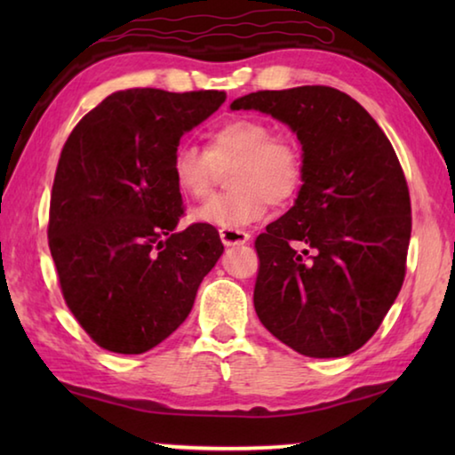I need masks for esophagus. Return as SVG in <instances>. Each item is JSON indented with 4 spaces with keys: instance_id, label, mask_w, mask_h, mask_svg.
Segmentation results:
<instances>
[{
    "instance_id": "obj_1",
    "label": "esophagus",
    "mask_w": 455,
    "mask_h": 455,
    "mask_svg": "<svg viewBox=\"0 0 455 455\" xmlns=\"http://www.w3.org/2000/svg\"><path fill=\"white\" fill-rule=\"evenodd\" d=\"M220 241L225 246H238L251 241V235L244 230H220Z\"/></svg>"
}]
</instances>
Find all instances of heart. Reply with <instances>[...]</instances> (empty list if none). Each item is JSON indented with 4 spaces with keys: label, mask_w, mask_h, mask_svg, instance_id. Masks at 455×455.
I'll list each match as a JSON object with an SVG mask.
<instances>
[{
    "label": "heart",
    "mask_w": 455,
    "mask_h": 455,
    "mask_svg": "<svg viewBox=\"0 0 455 455\" xmlns=\"http://www.w3.org/2000/svg\"><path fill=\"white\" fill-rule=\"evenodd\" d=\"M228 171V187L190 212L196 225L241 230L259 220L268 203L283 204L295 196L303 180V156L287 136H275L257 118H236L214 130L209 150L182 142L176 146L171 172L176 188L187 198H204L220 171Z\"/></svg>",
    "instance_id": "obj_1"
}]
</instances>
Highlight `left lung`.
Here are the masks:
<instances>
[{
    "label": "left lung",
    "mask_w": 455,
    "mask_h": 455,
    "mask_svg": "<svg viewBox=\"0 0 455 455\" xmlns=\"http://www.w3.org/2000/svg\"><path fill=\"white\" fill-rule=\"evenodd\" d=\"M230 110L283 122L303 150L295 204L255 243L259 319L301 355H349L381 325L405 276L411 204L394 146L363 106L327 86L252 92Z\"/></svg>",
    "instance_id": "8db88e82"
}]
</instances>
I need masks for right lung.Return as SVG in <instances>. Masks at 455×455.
Listing matches in <instances>:
<instances>
[{"mask_svg": "<svg viewBox=\"0 0 455 455\" xmlns=\"http://www.w3.org/2000/svg\"><path fill=\"white\" fill-rule=\"evenodd\" d=\"M225 92H114L61 150L50 200V251L84 331L138 355L179 329L225 246L190 225L171 163L180 138L219 110Z\"/></svg>", "mask_w": 455, "mask_h": 455, "instance_id": "add662e5", "label": "right lung"}]
</instances>
